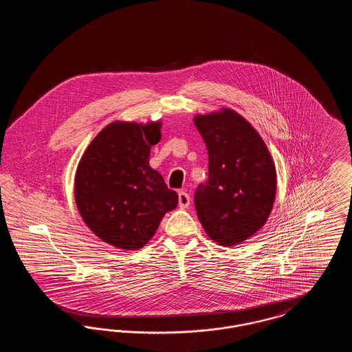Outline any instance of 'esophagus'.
<instances>
[{"label": "esophagus", "instance_id": "obj_1", "mask_svg": "<svg viewBox=\"0 0 352 352\" xmlns=\"http://www.w3.org/2000/svg\"><path fill=\"white\" fill-rule=\"evenodd\" d=\"M178 206L179 208H187L190 206V195L187 192L181 191L178 194Z\"/></svg>", "mask_w": 352, "mask_h": 352}]
</instances>
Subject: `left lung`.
Wrapping results in <instances>:
<instances>
[{"label": "left lung", "mask_w": 352, "mask_h": 352, "mask_svg": "<svg viewBox=\"0 0 352 352\" xmlns=\"http://www.w3.org/2000/svg\"><path fill=\"white\" fill-rule=\"evenodd\" d=\"M194 124L208 151V179L194 198L197 215L211 240L234 247L267 223L276 166L261 135L234 109L197 115Z\"/></svg>", "instance_id": "left-lung-1"}]
</instances>
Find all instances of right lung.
Listing matches in <instances>:
<instances>
[{
  "instance_id": "1",
  "label": "right lung",
  "mask_w": 352,
  "mask_h": 352,
  "mask_svg": "<svg viewBox=\"0 0 352 352\" xmlns=\"http://www.w3.org/2000/svg\"><path fill=\"white\" fill-rule=\"evenodd\" d=\"M161 128V121H113L91 141L76 168L80 217L100 240L118 250L142 248L178 204V194L149 165Z\"/></svg>"
}]
</instances>
